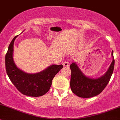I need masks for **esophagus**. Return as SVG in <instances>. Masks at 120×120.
I'll return each mask as SVG.
<instances>
[{
	"instance_id": "34e87169",
	"label": "esophagus",
	"mask_w": 120,
	"mask_h": 120,
	"mask_svg": "<svg viewBox=\"0 0 120 120\" xmlns=\"http://www.w3.org/2000/svg\"><path fill=\"white\" fill-rule=\"evenodd\" d=\"M63 65L64 67H69V62H68V61H64V62L63 63Z\"/></svg>"
}]
</instances>
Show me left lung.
Returning <instances> with one entry per match:
<instances>
[{
  "mask_svg": "<svg viewBox=\"0 0 120 120\" xmlns=\"http://www.w3.org/2000/svg\"><path fill=\"white\" fill-rule=\"evenodd\" d=\"M113 57V52H112ZM71 69L70 87L71 91L78 97L90 98L100 94L109 83L113 73L114 59L107 71L104 75L97 79H93L85 76L77 64L74 63L70 66Z\"/></svg>",
  "mask_w": 120,
  "mask_h": 120,
  "instance_id": "obj_1",
  "label": "left lung"
}]
</instances>
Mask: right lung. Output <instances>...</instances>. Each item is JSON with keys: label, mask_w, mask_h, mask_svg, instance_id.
I'll return each mask as SVG.
<instances>
[{"label": "right lung", "mask_w": 120, "mask_h": 120, "mask_svg": "<svg viewBox=\"0 0 120 120\" xmlns=\"http://www.w3.org/2000/svg\"><path fill=\"white\" fill-rule=\"evenodd\" d=\"M17 36L13 39L6 54L7 74L15 87L23 95L30 97L43 96L50 90L53 78L63 68V65H52L36 74H28L19 69L13 59V44Z\"/></svg>", "instance_id": "add662e5"}]
</instances>
